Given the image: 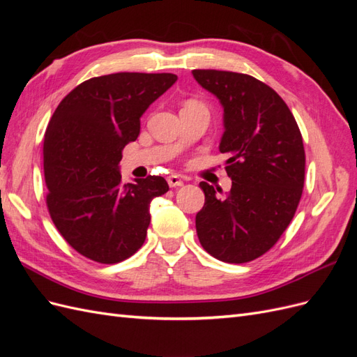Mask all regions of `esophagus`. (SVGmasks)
Instances as JSON below:
<instances>
[{"mask_svg":"<svg viewBox=\"0 0 357 357\" xmlns=\"http://www.w3.org/2000/svg\"><path fill=\"white\" fill-rule=\"evenodd\" d=\"M167 181H168L169 188H180V186H183V180L178 176H169L167 178Z\"/></svg>","mask_w":357,"mask_h":357,"instance_id":"1","label":"esophagus"}]
</instances>
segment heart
Wrapping results in <instances>:
<instances>
[{"instance_id":"b5f03b06","label":"heart","mask_w":357,"mask_h":357,"mask_svg":"<svg viewBox=\"0 0 357 357\" xmlns=\"http://www.w3.org/2000/svg\"><path fill=\"white\" fill-rule=\"evenodd\" d=\"M188 104H197V102H195V101H189Z\"/></svg>"}]
</instances>
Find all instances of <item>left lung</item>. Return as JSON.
<instances>
[{
  "instance_id": "1",
  "label": "left lung",
  "mask_w": 357,
  "mask_h": 357,
  "mask_svg": "<svg viewBox=\"0 0 357 357\" xmlns=\"http://www.w3.org/2000/svg\"><path fill=\"white\" fill-rule=\"evenodd\" d=\"M193 77L223 107L220 153L229 155L226 197L201 181L205 202L197 234L205 252L228 264L255 261L286 231L302 195L305 152L286 102L252 75L193 70Z\"/></svg>"
}]
</instances>
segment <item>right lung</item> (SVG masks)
I'll return each instance as SVG.
<instances>
[{
    "label": "right lung",
    "instance_id": "right-lung-1",
    "mask_svg": "<svg viewBox=\"0 0 357 357\" xmlns=\"http://www.w3.org/2000/svg\"><path fill=\"white\" fill-rule=\"evenodd\" d=\"M171 73H116L80 83L46 129V202L56 229L75 252L117 264L143 245L150 202L168 192L164 177L122 185L123 147L139 134V117L176 83Z\"/></svg>",
    "mask_w": 357,
    "mask_h": 357
}]
</instances>
